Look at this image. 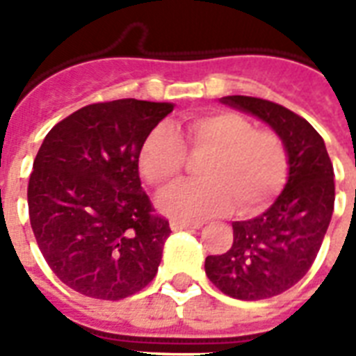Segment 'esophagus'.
I'll return each instance as SVG.
<instances>
[{"label": "esophagus", "instance_id": "esophagus-1", "mask_svg": "<svg viewBox=\"0 0 356 356\" xmlns=\"http://www.w3.org/2000/svg\"><path fill=\"white\" fill-rule=\"evenodd\" d=\"M203 223L201 222H184V220H172L170 227L172 231H181V229H200Z\"/></svg>", "mask_w": 356, "mask_h": 356}]
</instances>
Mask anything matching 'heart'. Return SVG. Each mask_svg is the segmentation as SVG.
I'll use <instances>...</instances> for the list:
<instances>
[{
  "mask_svg": "<svg viewBox=\"0 0 356 356\" xmlns=\"http://www.w3.org/2000/svg\"><path fill=\"white\" fill-rule=\"evenodd\" d=\"M184 133L194 151L209 149L200 166L203 179L179 184L161 200L177 218L218 216L236 209L251 216L270 205L286 183L288 151L275 131L257 129L251 120L231 111H211L184 120ZM186 145L170 125H159L140 149V172L156 190L170 188L184 172Z\"/></svg>",
  "mask_w": 356,
  "mask_h": 356,
  "instance_id": "1",
  "label": "heart"
}]
</instances>
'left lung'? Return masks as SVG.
<instances>
[{"label":"left lung","instance_id":"left-lung-1","mask_svg":"<svg viewBox=\"0 0 356 356\" xmlns=\"http://www.w3.org/2000/svg\"><path fill=\"white\" fill-rule=\"evenodd\" d=\"M223 103L270 123L290 162L275 203L253 220L234 222L231 249L205 260L207 277L218 290L260 301L286 292L314 264L334 211V170L320 133L290 108L251 96H227Z\"/></svg>","mask_w":356,"mask_h":356}]
</instances>
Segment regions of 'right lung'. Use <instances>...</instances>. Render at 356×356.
Returning <instances> with one entry per match:
<instances>
[{"label":"right lung","mask_w":356,"mask_h":356,"mask_svg":"<svg viewBox=\"0 0 356 356\" xmlns=\"http://www.w3.org/2000/svg\"><path fill=\"white\" fill-rule=\"evenodd\" d=\"M172 103L86 105L46 134L27 186L47 266L86 298L118 301L153 281L172 229L142 188L138 156Z\"/></svg>","instance_id":"obj_1"}]
</instances>
